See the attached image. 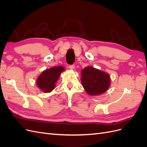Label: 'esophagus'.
<instances>
[{"label":"esophagus","mask_w":147,"mask_h":147,"mask_svg":"<svg viewBox=\"0 0 147 147\" xmlns=\"http://www.w3.org/2000/svg\"><path fill=\"white\" fill-rule=\"evenodd\" d=\"M69 68L70 69V70H74L75 69V65H69Z\"/></svg>","instance_id":"esophagus-1"}]
</instances>
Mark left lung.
I'll list each match as a JSON object with an SVG mask.
<instances>
[{
    "mask_svg": "<svg viewBox=\"0 0 147 147\" xmlns=\"http://www.w3.org/2000/svg\"><path fill=\"white\" fill-rule=\"evenodd\" d=\"M83 87L88 94L97 96L103 94L110 84L109 75L104 71L88 66L81 72Z\"/></svg>",
    "mask_w": 147,
    "mask_h": 147,
    "instance_id": "8db88e82",
    "label": "left lung"
}]
</instances>
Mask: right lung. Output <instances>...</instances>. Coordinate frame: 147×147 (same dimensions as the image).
Wrapping results in <instances>:
<instances>
[{
    "label": "right lung",
    "mask_w": 147,
    "mask_h": 147,
    "mask_svg": "<svg viewBox=\"0 0 147 147\" xmlns=\"http://www.w3.org/2000/svg\"><path fill=\"white\" fill-rule=\"evenodd\" d=\"M65 70L63 66L54 67L46 69L39 75L36 82L37 85L45 92H50L54 90L56 83L59 79L61 72Z\"/></svg>",
    "instance_id": "right-lung-1"
}]
</instances>
